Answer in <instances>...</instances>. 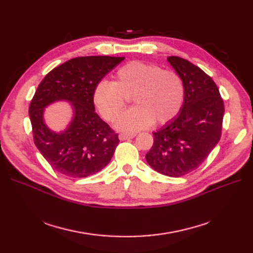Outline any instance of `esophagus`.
Returning a JSON list of instances; mask_svg holds the SVG:
<instances>
[{
	"instance_id": "obj_1",
	"label": "esophagus",
	"mask_w": 253,
	"mask_h": 253,
	"mask_svg": "<svg viewBox=\"0 0 253 253\" xmlns=\"http://www.w3.org/2000/svg\"><path fill=\"white\" fill-rule=\"evenodd\" d=\"M136 136V134H126V133H122L119 135V139L120 140H126V139H131L134 138Z\"/></svg>"
}]
</instances>
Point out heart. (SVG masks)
Masks as SVG:
<instances>
[{"mask_svg":"<svg viewBox=\"0 0 253 253\" xmlns=\"http://www.w3.org/2000/svg\"><path fill=\"white\" fill-rule=\"evenodd\" d=\"M131 96L136 106L122 114L115 125L126 133L147 128L154 121L165 125L173 120L182 106L185 86L172 71L132 61L115 73L114 82L99 81L93 91L94 104L109 121L118 117L126 104V97Z\"/></svg>","mask_w":253,"mask_h":253,"instance_id":"heart-1","label":"heart"}]
</instances>
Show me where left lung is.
I'll use <instances>...</instances> for the list:
<instances>
[{
    "label": "left lung",
    "instance_id": "8db88e82",
    "mask_svg": "<svg viewBox=\"0 0 253 253\" xmlns=\"http://www.w3.org/2000/svg\"><path fill=\"white\" fill-rule=\"evenodd\" d=\"M168 62L183 82L185 99L177 116L153 133L145 159L160 174L179 177L197 169L215 148L225 109L215 82L200 67L179 57H168Z\"/></svg>",
    "mask_w": 253,
    "mask_h": 253
}]
</instances>
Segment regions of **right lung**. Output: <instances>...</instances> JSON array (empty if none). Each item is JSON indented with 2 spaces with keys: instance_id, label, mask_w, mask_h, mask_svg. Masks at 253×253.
<instances>
[{
  "instance_id": "obj_1",
  "label": "right lung",
  "mask_w": 253,
  "mask_h": 253,
  "mask_svg": "<svg viewBox=\"0 0 253 253\" xmlns=\"http://www.w3.org/2000/svg\"><path fill=\"white\" fill-rule=\"evenodd\" d=\"M125 57L88 56L66 61L50 71L29 104L34 141L48 164L68 177H87L108 166L119 143L118 134L95 112L96 84ZM71 103L73 118L61 132L43 121V110L53 102Z\"/></svg>"
}]
</instances>
